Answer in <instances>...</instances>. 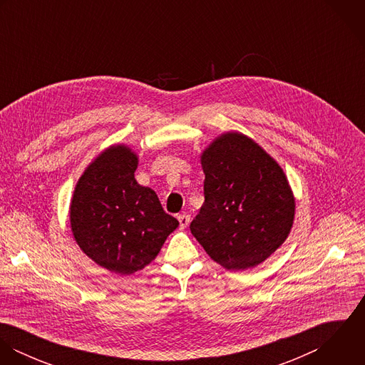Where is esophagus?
Listing matches in <instances>:
<instances>
[{
  "label": "esophagus",
  "mask_w": 365,
  "mask_h": 365,
  "mask_svg": "<svg viewBox=\"0 0 365 365\" xmlns=\"http://www.w3.org/2000/svg\"><path fill=\"white\" fill-rule=\"evenodd\" d=\"M178 222H180V226L184 229V227H187L190 225L191 216L187 215V213H181V215H178Z\"/></svg>",
  "instance_id": "34e87169"
}]
</instances>
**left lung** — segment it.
Masks as SVG:
<instances>
[{"instance_id":"1","label":"left lung","mask_w":365,"mask_h":365,"mask_svg":"<svg viewBox=\"0 0 365 365\" xmlns=\"http://www.w3.org/2000/svg\"><path fill=\"white\" fill-rule=\"evenodd\" d=\"M205 202L190 229L209 257L239 271L267 260L288 237L295 197L281 165L240 132L201 153Z\"/></svg>"}]
</instances>
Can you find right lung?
Listing matches in <instances>:
<instances>
[{"label":"right lung","instance_id":"add662e5","mask_svg":"<svg viewBox=\"0 0 365 365\" xmlns=\"http://www.w3.org/2000/svg\"><path fill=\"white\" fill-rule=\"evenodd\" d=\"M138 155L112 145L78 178L70 202V226L86 256L118 275L155 260L178 220L165 213L149 187L135 180Z\"/></svg>","mask_w":365,"mask_h":365}]
</instances>
